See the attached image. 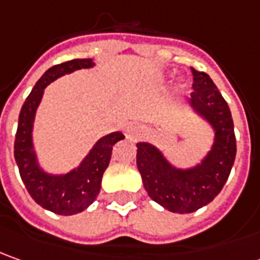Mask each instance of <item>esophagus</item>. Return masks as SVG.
<instances>
[{
  "instance_id": "obj_1",
  "label": "esophagus",
  "mask_w": 260,
  "mask_h": 260,
  "mask_svg": "<svg viewBox=\"0 0 260 260\" xmlns=\"http://www.w3.org/2000/svg\"><path fill=\"white\" fill-rule=\"evenodd\" d=\"M144 125L142 123H138V122H134V123H129L128 128H126V138L131 139V141H137L142 135H144Z\"/></svg>"
}]
</instances>
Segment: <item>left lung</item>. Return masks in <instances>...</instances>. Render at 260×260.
Listing matches in <instances>:
<instances>
[{"label":"left lung","mask_w":260,"mask_h":260,"mask_svg":"<svg viewBox=\"0 0 260 260\" xmlns=\"http://www.w3.org/2000/svg\"><path fill=\"white\" fill-rule=\"evenodd\" d=\"M192 72L188 98L191 112L206 122L214 138L207 154L192 167L174 166L149 142L137 144V167L148 196L173 213H192L207 206L221 191L236 158V137L228 102L204 72Z\"/></svg>","instance_id":"8db88e82"}]
</instances>
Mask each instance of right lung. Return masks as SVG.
Instances as JSON below:
<instances>
[{"mask_svg":"<svg viewBox=\"0 0 260 260\" xmlns=\"http://www.w3.org/2000/svg\"><path fill=\"white\" fill-rule=\"evenodd\" d=\"M93 66V58H75L50 68L32 87L18 118L14 157L21 180L34 202L60 216L82 213L96 200L101 191L103 173L111 161L113 145L125 139L119 131L98 139L82 162L64 174H53L40 166L32 141V129L44 89L58 77Z\"/></svg>","mask_w":260,"mask_h":260,"instance_id":"obj_1","label":"right lung"}]
</instances>
